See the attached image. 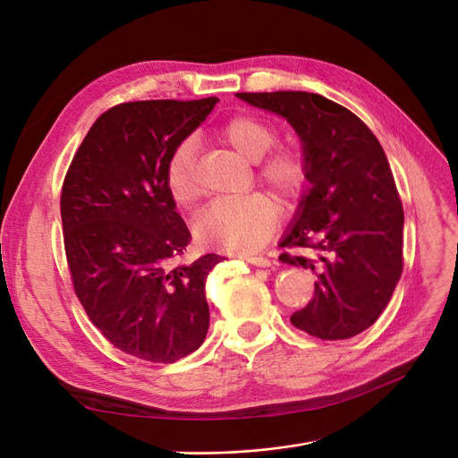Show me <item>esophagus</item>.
Instances as JSON below:
<instances>
[{
    "mask_svg": "<svg viewBox=\"0 0 458 458\" xmlns=\"http://www.w3.org/2000/svg\"><path fill=\"white\" fill-rule=\"evenodd\" d=\"M245 261H249L250 266H254V267H271L273 266L271 259L263 258V256H247Z\"/></svg>",
    "mask_w": 458,
    "mask_h": 458,
    "instance_id": "1",
    "label": "esophagus"
}]
</instances>
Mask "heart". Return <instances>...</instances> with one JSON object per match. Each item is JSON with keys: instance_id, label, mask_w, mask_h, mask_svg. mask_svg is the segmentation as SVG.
<instances>
[{"instance_id": "b5f03b06", "label": "heart", "mask_w": 458, "mask_h": 458, "mask_svg": "<svg viewBox=\"0 0 458 458\" xmlns=\"http://www.w3.org/2000/svg\"><path fill=\"white\" fill-rule=\"evenodd\" d=\"M221 137L232 150L249 161H259L276 142V130L254 114H237L223 124ZM259 176L280 195L292 197L304 187L308 168L302 154L284 148L259 163ZM165 187L180 208H192L200 199V183L195 173V147L191 140L178 144L165 165ZM278 209L263 195L216 200L195 221V237L206 247L232 254L258 250L271 237Z\"/></svg>"}]
</instances>
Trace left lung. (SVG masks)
Listing matches in <instances>:
<instances>
[{"label": "left lung", "instance_id": "obj_1", "mask_svg": "<svg viewBox=\"0 0 458 458\" xmlns=\"http://www.w3.org/2000/svg\"><path fill=\"white\" fill-rule=\"evenodd\" d=\"M271 111L301 139L308 183L280 247L290 266L314 271L316 295L292 323L321 340H347L369 328L403 273V206L390 163L354 113L302 90L239 92Z\"/></svg>", "mask_w": 458, "mask_h": 458}]
</instances>
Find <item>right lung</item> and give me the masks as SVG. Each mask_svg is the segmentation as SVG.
<instances>
[{
	"mask_svg": "<svg viewBox=\"0 0 458 458\" xmlns=\"http://www.w3.org/2000/svg\"><path fill=\"white\" fill-rule=\"evenodd\" d=\"M219 102L147 100L106 111L66 173L64 250L89 319L120 351L171 364L209 328L206 278L223 256L176 263L191 233L165 187V165Z\"/></svg>",
	"mask_w": 458,
	"mask_h": 458,
	"instance_id": "1",
	"label": "right lung"
}]
</instances>
